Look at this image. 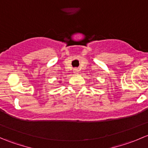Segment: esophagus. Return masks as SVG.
<instances>
[{
	"label": "esophagus",
	"mask_w": 148,
	"mask_h": 148,
	"mask_svg": "<svg viewBox=\"0 0 148 148\" xmlns=\"http://www.w3.org/2000/svg\"><path fill=\"white\" fill-rule=\"evenodd\" d=\"M73 71H74V74H77V73H78L79 71V70L78 69L75 68V69H74V70H73Z\"/></svg>",
	"instance_id": "obj_1"
}]
</instances>
